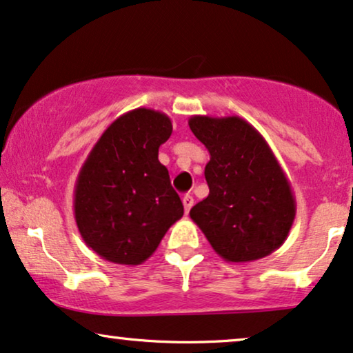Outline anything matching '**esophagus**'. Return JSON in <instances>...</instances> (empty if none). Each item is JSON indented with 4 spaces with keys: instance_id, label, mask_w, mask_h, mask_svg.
<instances>
[{
    "instance_id": "34e87169",
    "label": "esophagus",
    "mask_w": 353,
    "mask_h": 353,
    "mask_svg": "<svg viewBox=\"0 0 353 353\" xmlns=\"http://www.w3.org/2000/svg\"><path fill=\"white\" fill-rule=\"evenodd\" d=\"M181 201H183V208H185V212L188 214L190 212V209L193 208V204H194V199H193V196L191 194H185L181 198Z\"/></svg>"
}]
</instances>
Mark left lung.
Returning <instances> with one entry per match:
<instances>
[{
	"instance_id": "1",
	"label": "left lung",
	"mask_w": 353,
	"mask_h": 353,
	"mask_svg": "<svg viewBox=\"0 0 353 353\" xmlns=\"http://www.w3.org/2000/svg\"><path fill=\"white\" fill-rule=\"evenodd\" d=\"M190 130L209 150L208 198L190 217L228 263H251L281 248L296 203L281 163L263 134L240 117L193 115Z\"/></svg>"
}]
</instances>
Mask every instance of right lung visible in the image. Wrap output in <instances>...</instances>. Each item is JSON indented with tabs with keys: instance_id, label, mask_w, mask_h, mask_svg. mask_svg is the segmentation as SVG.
Returning <instances> with one entry per match:
<instances>
[{
	"instance_id": "right-lung-1",
	"label": "right lung",
	"mask_w": 353,
	"mask_h": 353,
	"mask_svg": "<svg viewBox=\"0 0 353 353\" xmlns=\"http://www.w3.org/2000/svg\"><path fill=\"white\" fill-rule=\"evenodd\" d=\"M172 130L165 113L134 108L103 131L82 163L74 219L84 243L105 261L143 264L183 217L180 196L159 162Z\"/></svg>"
}]
</instances>
